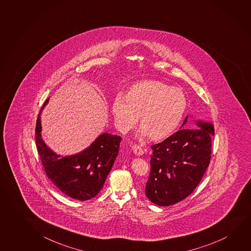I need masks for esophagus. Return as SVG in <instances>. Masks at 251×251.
I'll return each instance as SVG.
<instances>
[{"mask_svg": "<svg viewBox=\"0 0 251 251\" xmlns=\"http://www.w3.org/2000/svg\"><path fill=\"white\" fill-rule=\"evenodd\" d=\"M132 151H133V152H134L136 155H139V156L140 155H143V149L141 148L140 145H137V144L133 145V146H132Z\"/></svg>", "mask_w": 251, "mask_h": 251, "instance_id": "obj_1", "label": "esophagus"}]
</instances>
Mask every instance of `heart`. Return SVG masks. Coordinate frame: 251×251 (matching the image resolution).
Instances as JSON below:
<instances>
[{"instance_id":"b5f03b06","label":"heart","mask_w":251,"mask_h":251,"mask_svg":"<svg viewBox=\"0 0 251 251\" xmlns=\"http://www.w3.org/2000/svg\"><path fill=\"white\" fill-rule=\"evenodd\" d=\"M182 90L159 81H143L133 85L127 96L118 94L112 112L116 127L127 133L138 123L141 135L154 141L171 135L181 123L187 108Z\"/></svg>"}]
</instances>
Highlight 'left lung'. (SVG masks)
Masks as SVG:
<instances>
[{"label": "left lung", "instance_id": "obj_1", "mask_svg": "<svg viewBox=\"0 0 251 251\" xmlns=\"http://www.w3.org/2000/svg\"><path fill=\"white\" fill-rule=\"evenodd\" d=\"M184 120L182 126L186 124ZM196 128H181L151 146L147 197L159 206L185 199L200 183L211 159L214 125L198 121Z\"/></svg>", "mask_w": 251, "mask_h": 251}]
</instances>
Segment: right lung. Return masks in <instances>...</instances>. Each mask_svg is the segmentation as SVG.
Masks as SVG:
<instances>
[{
    "label": "right lung",
    "instance_id": "obj_1",
    "mask_svg": "<svg viewBox=\"0 0 251 251\" xmlns=\"http://www.w3.org/2000/svg\"><path fill=\"white\" fill-rule=\"evenodd\" d=\"M41 111L35 125V144L47 176L60 191L73 199L86 201L96 197L118 155L121 136L104 133L81 153L60 156L51 151L41 137Z\"/></svg>",
    "mask_w": 251,
    "mask_h": 251
}]
</instances>
